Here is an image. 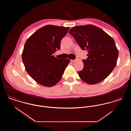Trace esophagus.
Returning a JSON list of instances; mask_svg holds the SVG:
<instances>
[{"label": "esophagus", "mask_w": 131, "mask_h": 131, "mask_svg": "<svg viewBox=\"0 0 131 131\" xmlns=\"http://www.w3.org/2000/svg\"><path fill=\"white\" fill-rule=\"evenodd\" d=\"M76 60H71V61L72 62H74Z\"/></svg>", "instance_id": "1"}]
</instances>
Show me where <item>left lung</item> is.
I'll return each mask as SVG.
<instances>
[{
	"mask_svg": "<svg viewBox=\"0 0 131 131\" xmlns=\"http://www.w3.org/2000/svg\"><path fill=\"white\" fill-rule=\"evenodd\" d=\"M82 50H87L88 58L83 60L84 67L78 72L80 78L89 84L99 83L115 68L118 51L112 38L92 25L73 27L69 31Z\"/></svg>",
	"mask_w": 131,
	"mask_h": 131,
	"instance_id": "1",
	"label": "left lung"
}]
</instances>
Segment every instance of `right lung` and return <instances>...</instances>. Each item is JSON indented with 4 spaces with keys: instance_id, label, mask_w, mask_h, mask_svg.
Wrapping results in <instances>:
<instances>
[{
    "instance_id": "1",
    "label": "right lung",
    "mask_w": 131,
    "mask_h": 131,
    "mask_svg": "<svg viewBox=\"0 0 131 131\" xmlns=\"http://www.w3.org/2000/svg\"><path fill=\"white\" fill-rule=\"evenodd\" d=\"M69 27L45 25L35 32L25 42L22 53L25 70L39 84L51 87L61 80L70 60L53 56Z\"/></svg>"
}]
</instances>
